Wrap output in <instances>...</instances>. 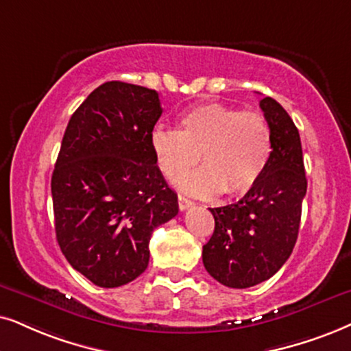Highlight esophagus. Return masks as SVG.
Listing matches in <instances>:
<instances>
[{
    "mask_svg": "<svg viewBox=\"0 0 351 351\" xmlns=\"http://www.w3.org/2000/svg\"><path fill=\"white\" fill-rule=\"evenodd\" d=\"M191 206H194V202L191 201V199L178 194V207L181 208V210H186V208H189Z\"/></svg>",
    "mask_w": 351,
    "mask_h": 351,
    "instance_id": "34e87169",
    "label": "esophagus"
}]
</instances>
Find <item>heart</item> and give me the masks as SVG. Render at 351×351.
<instances>
[{
  "mask_svg": "<svg viewBox=\"0 0 351 351\" xmlns=\"http://www.w3.org/2000/svg\"><path fill=\"white\" fill-rule=\"evenodd\" d=\"M158 167L175 181L202 158L204 167L180 180V188L197 197L225 191L239 196L263 178L272 157V134L263 113L223 104L191 108L180 131L158 126L152 132Z\"/></svg>",
  "mask_w": 351,
  "mask_h": 351,
  "instance_id": "obj_1",
  "label": "heart"
}]
</instances>
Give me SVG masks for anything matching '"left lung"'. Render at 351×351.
I'll list each match as a JSON object with an SVG mask.
<instances>
[{"label": "left lung", "mask_w": 351, "mask_h": 351, "mask_svg": "<svg viewBox=\"0 0 351 351\" xmlns=\"http://www.w3.org/2000/svg\"><path fill=\"white\" fill-rule=\"evenodd\" d=\"M259 105L272 134L267 170L238 202L210 208L215 228L202 247L204 267L230 288L254 287L287 263L298 238L308 188L293 119L270 97Z\"/></svg>", "instance_id": "left-lung-1"}]
</instances>
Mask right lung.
Segmentation results:
<instances>
[{"label": "right lung", "mask_w": 351, "mask_h": 351, "mask_svg": "<svg viewBox=\"0 0 351 351\" xmlns=\"http://www.w3.org/2000/svg\"><path fill=\"white\" fill-rule=\"evenodd\" d=\"M162 112L152 88L110 81L64 131L51 176L56 239L68 263L99 287L139 277L152 232L178 214L152 147Z\"/></svg>", "instance_id": "add662e5"}]
</instances>
